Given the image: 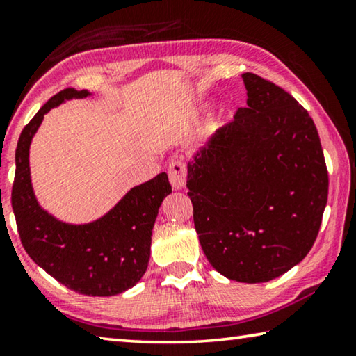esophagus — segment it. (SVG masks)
Segmentation results:
<instances>
[{
  "instance_id": "1",
  "label": "esophagus",
  "mask_w": 356,
  "mask_h": 356,
  "mask_svg": "<svg viewBox=\"0 0 356 356\" xmlns=\"http://www.w3.org/2000/svg\"><path fill=\"white\" fill-rule=\"evenodd\" d=\"M168 174L169 182H171L174 190H182L185 187V182H187V168H185L182 161L172 160L169 163Z\"/></svg>"
}]
</instances>
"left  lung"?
<instances>
[{
    "label": "left lung",
    "instance_id": "obj_1",
    "mask_svg": "<svg viewBox=\"0 0 356 356\" xmlns=\"http://www.w3.org/2000/svg\"><path fill=\"white\" fill-rule=\"evenodd\" d=\"M247 107L188 161L187 188L206 258L229 280L261 284L301 263L317 239L328 172L309 112L244 72Z\"/></svg>",
    "mask_w": 356,
    "mask_h": 356
}]
</instances>
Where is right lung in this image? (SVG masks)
Returning a JSON list of instances; mask_svg holds the SVG:
<instances>
[{"instance_id":"add662e5","label":"right lung","mask_w":356,"mask_h":356,"mask_svg":"<svg viewBox=\"0 0 356 356\" xmlns=\"http://www.w3.org/2000/svg\"><path fill=\"white\" fill-rule=\"evenodd\" d=\"M92 97L66 88L50 98L22 131L15 150L13 209L30 258L70 290L114 296L143 279L150 258L152 229L163 200L171 193L168 174L136 185L117 204L88 223H66L39 206L31 185L30 145L44 115L67 99Z\"/></svg>"}]
</instances>
